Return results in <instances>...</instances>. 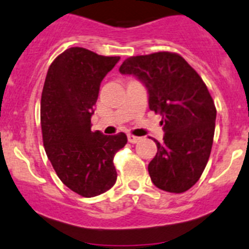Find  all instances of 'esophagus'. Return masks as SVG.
<instances>
[{
  "label": "esophagus",
  "mask_w": 249,
  "mask_h": 249,
  "mask_svg": "<svg viewBox=\"0 0 249 249\" xmlns=\"http://www.w3.org/2000/svg\"><path fill=\"white\" fill-rule=\"evenodd\" d=\"M140 139H142V138L135 137V135H131V134H129V135H127V140H129V142H131V144H137L138 142H140Z\"/></svg>",
  "instance_id": "esophagus-1"
}]
</instances>
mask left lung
<instances>
[{"instance_id":"left-lung-1","label":"left lung","mask_w":249,"mask_h":249,"mask_svg":"<svg viewBox=\"0 0 249 249\" xmlns=\"http://www.w3.org/2000/svg\"><path fill=\"white\" fill-rule=\"evenodd\" d=\"M119 71L148 89L149 109L161 115L163 142L149 163L151 181L169 193H184L199 180L211 155L215 127L214 101L202 77L180 55L131 56Z\"/></svg>"}]
</instances>
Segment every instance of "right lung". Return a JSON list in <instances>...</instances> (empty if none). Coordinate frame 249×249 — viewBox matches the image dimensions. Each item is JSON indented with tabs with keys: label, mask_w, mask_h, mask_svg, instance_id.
<instances>
[{
	"label": "right lung",
	"mask_w": 249,
	"mask_h": 249,
	"mask_svg": "<svg viewBox=\"0 0 249 249\" xmlns=\"http://www.w3.org/2000/svg\"><path fill=\"white\" fill-rule=\"evenodd\" d=\"M119 60L70 47L50 65L42 89L41 129L47 158L60 180L86 198L115 184L114 157L127 142L124 133L91 131L100 84Z\"/></svg>",
	"instance_id": "add662e5"
}]
</instances>
